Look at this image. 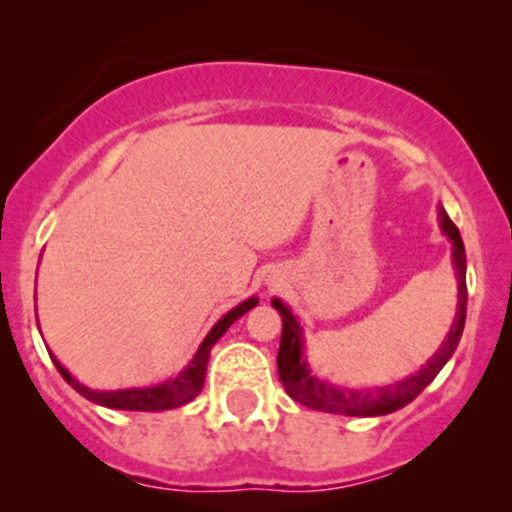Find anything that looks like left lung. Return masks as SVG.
I'll use <instances>...</instances> for the list:
<instances>
[{
	"mask_svg": "<svg viewBox=\"0 0 512 512\" xmlns=\"http://www.w3.org/2000/svg\"><path fill=\"white\" fill-rule=\"evenodd\" d=\"M438 214H440V226H443V231L448 233L452 240L457 286H460L455 322H452V330L448 334V339L443 342V346H440L438 354L433 356L431 361L419 370V373L390 387H375V390H346V387L327 385L322 383V380H317L308 370V363L303 361L301 327H298V322L293 320L289 308L274 298L272 305L279 310L281 320H284L276 366H279V380L281 385H284L286 395L296 399V402H301L303 407H310L317 411H330V414L380 416V414H390V411L402 409L404 404H409L411 399L419 397L421 392L433 383V378L440 373V368H443L445 363H448V358L455 354L464 330V317H467V260H464L462 236L443 209H440Z\"/></svg>",
	"mask_w": 512,
	"mask_h": 512,
	"instance_id": "1",
	"label": "left lung"
}]
</instances>
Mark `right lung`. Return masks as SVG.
I'll return each instance as SVG.
<instances>
[{
    "mask_svg": "<svg viewBox=\"0 0 512 512\" xmlns=\"http://www.w3.org/2000/svg\"><path fill=\"white\" fill-rule=\"evenodd\" d=\"M255 305H257V298H250V301L240 303L238 308H233L231 313L223 315L221 320L214 325V330L207 334V339H204L202 346H199L197 356L192 358L190 366L182 370L178 378L168 380V383H163V385L142 387V390H139V387H134V390H113V392L88 390L86 385H81L79 380H74L72 375H69L67 370L60 366V361H57L55 356H52V361H55V366H57V370H60L62 378L67 380V383L72 385L79 395L91 399V402L101 404V407L132 409V411L175 409V407H180V404H187L190 399H195L199 395V390H202V385H204V375H207V361L211 354V346L219 342L221 334L226 332L240 315H245L250 308H255Z\"/></svg>",
    "mask_w": 512,
    "mask_h": 512,
    "instance_id": "right-lung-1",
    "label": "right lung"
}]
</instances>
